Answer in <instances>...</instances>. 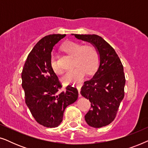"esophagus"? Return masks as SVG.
Masks as SVG:
<instances>
[{"label": "esophagus", "instance_id": "esophagus-1", "mask_svg": "<svg viewBox=\"0 0 148 148\" xmlns=\"http://www.w3.org/2000/svg\"><path fill=\"white\" fill-rule=\"evenodd\" d=\"M81 88H82V84H79V85H77V88L78 92H79V96H81V94H80Z\"/></svg>", "mask_w": 148, "mask_h": 148}]
</instances>
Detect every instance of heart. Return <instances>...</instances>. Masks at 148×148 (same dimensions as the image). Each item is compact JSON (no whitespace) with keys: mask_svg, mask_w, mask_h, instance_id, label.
Wrapping results in <instances>:
<instances>
[{"mask_svg":"<svg viewBox=\"0 0 148 148\" xmlns=\"http://www.w3.org/2000/svg\"><path fill=\"white\" fill-rule=\"evenodd\" d=\"M64 51L75 56V65H78L66 71L62 77V82L65 84H78L84 77L86 71L90 73L96 70L99 62L98 50L92 45H85L77 42L69 41L62 46ZM50 66L56 73H62V69L58 63L55 53L50 56Z\"/></svg>","mask_w":148,"mask_h":148,"instance_id":"b5f03b06","label":"heart"}]
</instances>
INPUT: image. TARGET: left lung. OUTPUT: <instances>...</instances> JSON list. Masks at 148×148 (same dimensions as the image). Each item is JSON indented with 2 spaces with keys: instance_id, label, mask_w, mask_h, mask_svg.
I'll return each mask as SVG.
<instances>
[{
  "instance_id": "8db88e82",
  "label": "left lung",
  "mask_w": 148,
  "mask_h": 148,
  "mask_svg": "<svg viewBox=\"0 0 148 148\" xmlns=\"http://www.w3.org/2000/svg\"><path fill=\"white\" fill-rule=\"evenodd\" d=\"M72 35L90 42L98 50V70L91 79L84 82L81 94L91 102L92 108L85 115L88 125L94 128L106 126L114 121L125 96V77L122 62L114 48L100 36Z\"/></svg>"
}]
</instances>
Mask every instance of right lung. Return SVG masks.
I'll return each instance as SVG.
<instances>
[{
	"instance_id": "right-lung-1",
	"label": "right lung",
	"mask_w": 148,
	"mask_h": 148,
	"mask_svg": "<svg viewBox=\"0 0 148 148\" xmlns=\"http://www.w3.org/2000/svg\"><path fill=\"white\" fill-rule=\"evenodd\" d=\"M65 36L51 34L42 38L30 52L21 73L25 104L35 120L49 128L60 124L66 106L78 98V91L72 86L60 90L61 84L50 66L53 47Z\"/></svg>"
}]
</instances>
